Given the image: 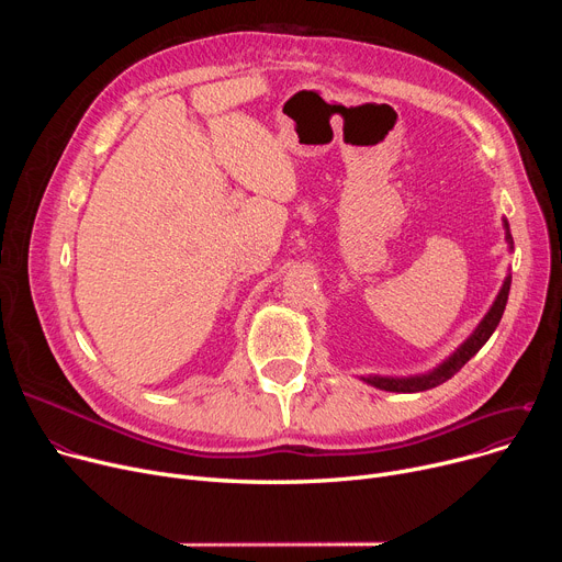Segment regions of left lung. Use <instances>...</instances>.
<instances>
[{"instance_id":"8db88e82","label":"left lung","mask_w":562,"mask_h":562,"mask_svg":"<svg viewBox=\"0 0 562 562\" xmlns=\"http://www.w3.org/2000/svg\"><path fill=\"white\" fill-rule=\"evenodd\" d=\"M506 225V241L510 244L513 248V234H510V227H508V221L504 223ZM508 291H510V276L506 278L504 286H501L498 296L492 305V310L485 314V318L481 321V326L474 330V335H471L453 356L445 362L439 364L435 371L426 373V375H415V378H364L367 382H371L373 387L378 390H385V392H401V394H415V392H424V390H432L437 385H441V382H447L449 378H453L471 358L476 356V352L483 348V344L492 337V333L496 330L501 316H504V310H506V303H508Z\"/></svg>"}]
</instances>
